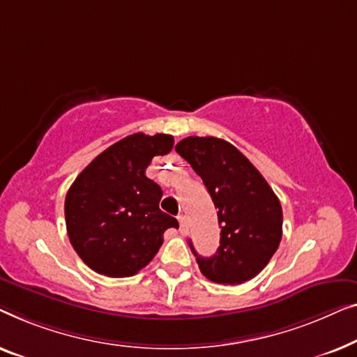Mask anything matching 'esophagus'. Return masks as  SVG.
Returning a JSON list of instances; mask_svg holds the SVG:
<instances>
[{"label":"esophagus","instance_id":"1","mask_svg":"<svg viewBox=\"0 0 357 357\" xmlns=\"http://www.w3.org/2000/svg\"><path fill=\"white\" fill-rule=\"evenodd\" d=\"M178 222H179V231H181V234L188 233V220H185V217H183V215H179Z\"/></svg>","mask_w":357,"mask_h":357}]
</instances>
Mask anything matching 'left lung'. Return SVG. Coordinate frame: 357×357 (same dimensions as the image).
<instances>
[{"label": "left lung", "mask_w": 357, "mask_h": 357, "mask_svg": "<svg viewBox=\"0 0 357 357\" xmlns=\"http://www.w3.org/2000/svg\"><path fill=\"white\" fill-rule=\"evenodd\" d=\"M176 152L202 178L222 225L212 257L190 249L200 272L220 284H239L257 275L277 252L283 212L277 195L259 169L234 145L218 137H185Z\"/></svg>", "instance_id": "8db88e82"}]
</instances>
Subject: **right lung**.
Returning a JSON list of instances; mask_svg holds the SVG:
<instances>
[{"label":"right lung","instance_id":"add662e5","mask_svg":"<svg viewBox=\"0 0 357 357\" xmlns=\"http://www.w3.org/2000/svg\"><path fill=\"white\" fill-rule=\"evenodd\" d=\"M173 135H128L95 157L64 200L68 236L90 268L132 277L158 252L178 220L160 210L162 188L145 176L153 157L172 152Z\"/></svg>","mask_w":357,"mask_h":357}]
</instances>
